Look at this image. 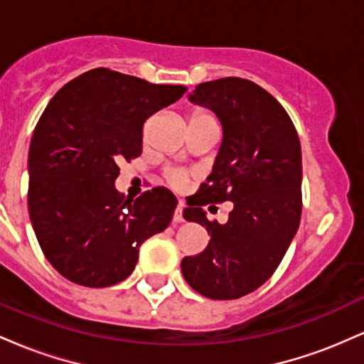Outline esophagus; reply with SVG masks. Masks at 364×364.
<instances>
[{"label":"esophagus","instance_id":"esophagus-1","mask_svg":"<svg viewBox=\"0 0 364 364\" xmlns=\"http://www.w3.org/2000/svg\"><path fill=\"white\" fill-rule=\"evenodd\" d=\"M173 223H185V217H183V205L179 203V205L176 207V210H174V215H173Z\"/></svg>","mask_w":364,"mask_h":364}]
</instances>
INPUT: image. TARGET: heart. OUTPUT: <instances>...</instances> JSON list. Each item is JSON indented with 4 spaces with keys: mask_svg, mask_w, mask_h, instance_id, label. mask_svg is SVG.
Returning a JSON list of instances; mask_svg holds the SVG:
<instances>
[{
    "mask_svg": "<svg viewBox=\"0 0 364 364\" xmlns=\"http://www.w3.org/2000/svg\"><path fill=\"white\" fill-rule=\"evenodd\" d=\"M200 121H215V116L212 114L210 111L203 109V107H195V109H191L190 116H188V124L200 123ZM166 179H168V183L173 188H176V190H183V188L190 183V174H188L186 171L173 169V171H168Z\"/></svg>",
    "mask_w": 364,
    "mask_h": 364,
    "instance_id": "heart-1",
    "label": "heart"
}]
</instances>
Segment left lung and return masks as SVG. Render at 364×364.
<instances>
[{
  "instance_id": "obj_1",
  "label": "left lung",
  "mask_w": 364,
  "mask_h": 364,
  "mask_svg": "<svg viewBox=\"0 0 364 364\" xmlns=\"http://www.w3.org/2000/svg\"><path fill=\"white\" fill-rule=\"evenodd\" d=\"M190 101L210 107L224 139L210 176L183 210L207 229L202 253L185 257L181 272L210 299H237L269 281L301 219V144L281 102L252 80L225 77L195 87ZM233 202L225 225L203 207Z\"/></svg>"
}]
</instances>
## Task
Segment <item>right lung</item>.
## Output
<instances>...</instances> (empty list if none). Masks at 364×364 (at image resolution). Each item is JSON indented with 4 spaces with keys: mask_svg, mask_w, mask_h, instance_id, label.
Wrapping results in <instances>:
<instances>
[{
    "mask_svg": "<svg viewBox=\"0 0 364 364\" xmlns=\"http://www.w3.org/2000/svg\"><path fill=\"white\" fill-rule=\"evenodd\" d=\"M186 90L94 68L49 101L31 140L27 202L41 250L63 277L114 286L133 272L141 243L169 225L171 191L157 186L129 202L114 181L121 162L141 154L145 121Z\"/></svg>",
    "mask_w": 364,
    "mask_h": 364,
    "instance_id": "1",
    "label": "right lung"
}]
</instances>
